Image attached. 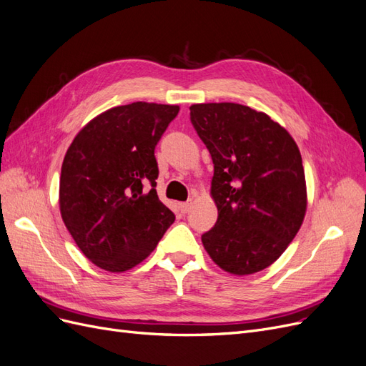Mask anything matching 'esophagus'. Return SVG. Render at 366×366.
<instances>
[{"label":"esophagus","instance_id":"obj_1","mask_svg":"<svg viewBox=\"0 0 366 366\" xmlns=\"http://www.w3.org/2000/svg\"><path fill=\"white\" fill-rule=\"evenodd\" d=\"M179 207H180V210H182L183 214H186L187 210L191 209V203H189V202H186V203H180V206H179Z\"/></svg>","mask_w":366,"mask_h":366}]
</instances>
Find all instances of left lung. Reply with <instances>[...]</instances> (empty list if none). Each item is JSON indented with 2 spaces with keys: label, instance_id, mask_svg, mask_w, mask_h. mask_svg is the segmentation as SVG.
Here are the masks:
<instances>
[{
  "label": "left lung",
  "instance_id": "8db88e82",
  "mask_svg": "<svg viewBox=\"0 0 366 366\" xmlns=\"http://www.w3.org/2000/svg\"><path fill=\"white\" fill-rule=\"evenodd\" d=\"M191 120L214 162L215 226L202 237L230 274L267 269L289 247L307 212L302 157L290 132L250 107L191 105Z\"/></svg>",
  "mask_w": 366,
  "mask_h": 366
}]
</instances>
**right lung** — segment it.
I'll list each match as a JSON object with an SVG mask.
<instances>
[{"label":"right lung","mask_w":366,"mask_h":366,"mask_svg":"<svg viewBox=\"0 0 366 366\" xmlns=\"http://www.w3.org/2000/svg\"><path fill=\"white\" fill-rule=\"evenodd\" d=\"M179 109L148 102L109 108L88 122L65 152L61 217L97 267L112 273L136 267L174 223L156 191L154 149Z\"/></svg>","instance_id":"1"}]
</instances>
